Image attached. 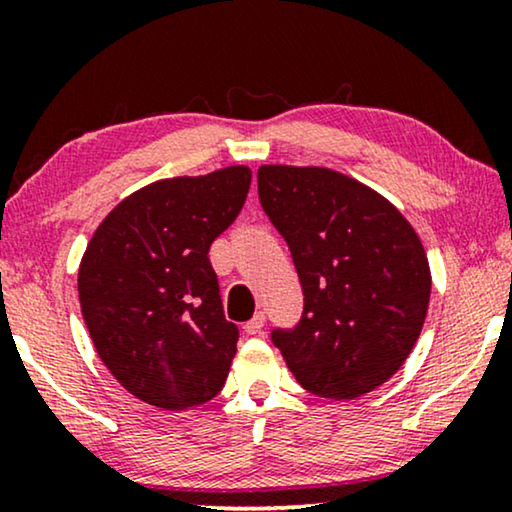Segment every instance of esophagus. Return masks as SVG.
I'll return each instance as SVG.
<instances>
[{
    "instance_id": "1",
    "label": "esophagus",
    "mask_w": 512,
    "mask_h": 512,
    "mask_svg": "<svg viewBox=\"0 0 512 512\" xmlns=\"http://www.w3.org/2000/svg\"><path fill=\"white\" fill-rule=\"evenodd\" d=\"M263 326H265V314L256 312L254 317H251L247 324H244V331H247L249 335H258V333H263Z\"/></svg>"
}]
</instances>
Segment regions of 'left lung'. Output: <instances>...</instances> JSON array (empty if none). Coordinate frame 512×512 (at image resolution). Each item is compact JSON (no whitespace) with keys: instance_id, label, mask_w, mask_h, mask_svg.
Returning a JSON list of instances; mask_svg holds the SVG:
<instances>
[{"instance_id":"obj_1","label":"left lung","mask_w":512,"mask_h":512,"mask_svg":"<svg viewBox=\"0 0 512 512\" xmlns=\"http://www.w3.org/2000/svg\"><path fill=\"white\" fill-rule=\"evenodd\" d=\"M258 195L289 244L305 310L272 342L300 387L349 401L389 380L422 333L431 298L424 244L398 207L319 165H261Z\"/></svg>"}]
</instances>
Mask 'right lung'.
<instances>
[{
  "instance_id": "right-lung-1",
  "label": "right lung",
  "mask_w": 512,
  "mask_h": 512,
  "mask_svg": "<svg viewBox=\"0 0 512 512\" xmlns=\"http://www.w3.org/2000/svg\"><path fill=\"white\" fill-rule=\"evenodd\" d=\"M251 170L160 179L123 198L79 265L88 333L139 401L188 410L219 394L237 352L207 251L247 200Z\"/></svg>"
}]
</instances>
